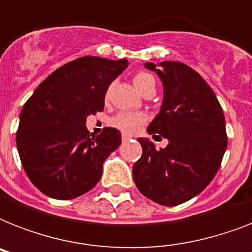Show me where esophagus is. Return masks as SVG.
<instances>
[{
	"label": "esophagus",
	"instance_id": "obj_1",
	"mask_svg": "<svg viewBox=\"0 0 252 252\" xmlns=\"http://www.w3.org/2000/svg\"><path fill=\"white\" fill-rule=\"evenodd\" d=\"M130 138H132V137H130L129 134H126V133H123V134H122V140H123V141H124V142L128 141V140H130Z\"/></svg>",
	"mask_w": 252,
	"mask_h": 252
}]
</instances>
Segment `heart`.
Listing matches in <instances>:
<instances>
[{"mask_svg": "<svg viewBox=\"0 0 252 252\" xmlns=\"http://www.w3.org/2000/svg\"><path fill=\"white\" fill-rule=\"evenodd\" d=\"M133 84L140 93H145L148 89H156V80L152 74L146 72H137L133 77ZM112 86H108L104 94V99L108 100L111 96ZM146 123V116L141 112H130V111H122L110 119V126L122 130L126 134L136 133L140 128Z\"/></svg>", "mask_w": 252, "mask_h": 252, "instance_id": "obj_1", "label": "heart"}]
</instances>
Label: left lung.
<instances>
[{
  "instance_id": "8db88e82",
  "label": "left lung",
  "mask_w": 252,
  "mask_h": 252,
  "mask_svg": "<svg viewBox=\"0 0 252 252\" xmlns=\"http://www.w3.org/2000/svg\"><path fill=\"white\" fill-rule=\"evenodd\" d=\"M165 94L159 114L148 133L168 140L156 149L148 138H137L142 156L133 165L138 191L154 203L174 207L199 195L219 171L227 146L225 116L219 99L199 73L179 61L153 63Z\"/></svg>"
}]
</instances>
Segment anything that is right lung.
I'll list each match as a JSON object with an SVG mask.
<instances>
[{
	"instance_id": "obj_1",
	"label": "right lung",
	"mask_w": 252,
	"mask_h": 252,
	"mask_svg": "<svg viewBox=\"0 0 252 252\" xmlns=\"http://www.w3.org/2000/svg\"><path fill=\"white\" fill-rule=\"evenodd\" d=\"M126 66V59L80 57L51 73L25 103L18 153L29 179L44 195L70 200L96 186L122 134L104 128L93 136L86 118L102 112L107 87Z\"/></svg>"
}]
</instances>
